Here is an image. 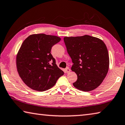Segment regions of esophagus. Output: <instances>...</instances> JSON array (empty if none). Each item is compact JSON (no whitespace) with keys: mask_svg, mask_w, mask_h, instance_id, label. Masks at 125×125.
I'll list each match as a JSON object with an SVG mask.
<instances>
[{"mask_svg":"<svg viewBox=\"0 0 125 125\" xmlns=\"http://www.w3.org/2000/svg\"><path fill=\"white\" fill-rule=\"evenodd\" d=\"M65 73H66L67 74H68V73H69V72H70V69H69V67H67V68H65Z\"/></svg>","mask_w":125,"mask_h":125,"instance_id":"1","label":"esophagus"}]
</instances>
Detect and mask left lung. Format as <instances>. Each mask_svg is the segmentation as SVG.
Listing matches in <instances>:
<instances>
[{
	"mask_svg": "<svg viewBox=\"0 0 125 125\" xmlns=\"http://www.w3.org/2000/svg\"><path fill=\"white\" fill-rule=\"evenodd\" d=\"M67 50L73 63L71 69L78 79L77 89L87 92L101 84L108 73L109 57L104 42L99 38L85 35L64 37Z\"/></svg>",
	"mask_w": 125,
	"mask_h": 125,
	"instance_id": "obj_1",
	"label": "left lung"
}]
</instances>
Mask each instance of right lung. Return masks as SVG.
<instances>
[{
	"instance_id": "add662e5",
	"label": "right lung",
	"mask_w": 125,
	"mask_h": 125,
	"mask_svg": "<svg viewBox=\"0 0 125 125\" xmlns=\"http://www.w3.org/2000/svg\"><path fill=\"white\" fill-rule=\"evenodd\" d=\"M61 38L45 34H32L21 45L16 56V67L20 78L31 89L44 91L56 84L64 74L51 53Z\"/></svg>"
}]
</instances>
